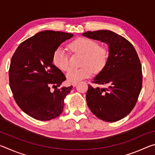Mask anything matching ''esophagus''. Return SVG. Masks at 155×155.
<instances>
[{
  "label": "esophagus",
  "mask_w": 155,
  "mask_h": 155,
  "mask_svg": "<svg viewBox=\"0 0 155 155\" xmlns=\"http://www.w3.org/2000/svg\"><path fill=\"white\" fill-rule=\"evenodd\" d=\"M77 85V82H74V83H72V85L73 86V87H76V85Z\"/></svg>",
  "instance_id": "esophagus-1"
}]
</instances>
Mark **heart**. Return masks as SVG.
<instances>
[{"label":"heart","instance_id":"heart-1","mask_svg":"<svg viewBox=\"0 0 155 155\" xmlns=\"http://www.w3.org/2000/svg\"><path fill=\"white\" fill-rule=\"evenodd\" d=\"M70 51L74 53L83 54L81 62L83 67L78 69L71 68L68 70L66 77L71 83L77 82L91 77L95 71L99 73L104 69L108 62L109 54L104 47L99 46L97 41L87 38H78L68 45ZM52 64L62 71L69 68V54L61 48H57L52 56Z\"/></svg>","mask_w":155,"mask_h":155}]
</instances>
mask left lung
I'll return each instance as SVG.
<instances>
[{"label": "left lung", "instance_id": "8db88e82", "mask_svg": "<svg viewBox=\"0 0 155 155\" xmlns=\"http://www.w3.org/2000/svg\"><path fill=\"white\" fill-rule=\"evenodd\" d=\"M83 35L109 46L107 64L93 81L108 87L88 85L87 106L99 119L118 121L134 108L142 87L141 65L137 52L129 41L111 31H87Z\"/></svg>", "mask_w": 155, "mask_h": 155}]
</instances>
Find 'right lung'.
Returning a JSON list of instances; mask_svg holds the SVG:
<instances>
[{
	"label": "right lung",
	"instance_id": "right-lung-1",
	"mask_svg": "<svg viewBox=\"0 0 155 155\" xmlns=\"http://www.w3.org/2000/svg\"><path fill=\"white\" fill-rule=\"evenodd\" d=\"M72 33L44 31L21 43L12 56L9 86L15 103L25 114L41 121L55 118L63 112L64 98L72 90L60 87L66 79L52 64L54 51ZM51 86L55 88L52 92Z\"/></svg>",
	"mask_w": 155,
	"mask_h": 155
}]
</instances>
